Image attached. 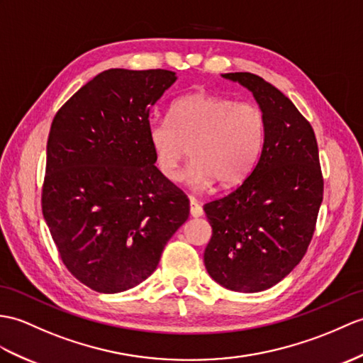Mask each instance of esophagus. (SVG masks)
Returning <instances> with one entry per match:
<instances>
[{"instance_id":"obj_1","label":"esophagus","mask_w":363,"mask_h":363,"mask_svg":"<svg viewBox=\"0 0 363 363\" xmlns=\"http://www.w3.org/2000/svg\"><path fill=\"white\" fill-rule=\"evenodd\" d=\"M190 215L193 218H199V216L204 215V210H202V207L193 198L190 199Z\"/></svg>"}]
</instances>
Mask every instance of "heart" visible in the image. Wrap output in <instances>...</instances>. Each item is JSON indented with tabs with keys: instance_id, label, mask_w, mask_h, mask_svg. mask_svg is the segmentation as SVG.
<instances>
[{
	"instance_id": "b5f03b06",
	"label": "heart",
	"mask_w": 363,
	"mask_h": 363,
	"mask_svg": "<svg viewBox=\"0 0 363 363\" xmlns=\"http://www.w3.org/2000/svg\"><path fill=\"white\" fill-rule=\"evenodd\" d=\"M266 119L261 108L223 96L191 92L172 105L167 121L148 125V142L157 170L178 181L185 156L193 157L187 181L206 189L240 184L254 168L263 148Z\"/></svg>"
}]
</instances>
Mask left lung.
<instances>
[{
    "mask_svg": "<svg viewBox=\"0 0 363 363\" xmlns=\"http://www.w3.org/2000/svg\"><path fill=\"white\" fill-rule=\"evenodd\" d=\"M254 94L266 136L254 170L229 195L207 202L212 225L204 264L235 292H259L281 281L315 230L323 176L313 126L280 89L250 72L223 74Z\"/></svg>",
    "mask_w": 363,
    "mask_h": 363,
    "instance_id": "left-lung-1",
    "label": "left lung"
}]
</instances>
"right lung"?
<instances>
[{
  "label": "right lung",
  "mask_w": 363,
  "mask_h": 363,
  "mask_svg": "<svg viewBox=\"0 0 363 363\" xmlns=\"http://www.w3.org/2000/svg\"><path fill=\"white\" fill-rule=\"evenodd\" d=\"M176 82L167 69H108L58 109L41 208L65 266L116 294L155 272L190 202L155 165L150 111Z\"/></svg>",
  "instance_id": "1"
}]
</instances>
